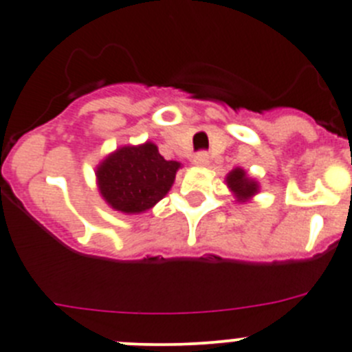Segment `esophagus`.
I'll list each match as a JSON object with an SVG mask.
<instances>
[{
  "label": "esophagus",
  "mask_w": 352,
  "mask_h": 352,
  "mask_svg": "<svg viewBox=\"0 0 352 352\" xmlns=\"http://www.w3.org/2000/svg\"><path fill=\"white\" fill-rule=\"evenodd\" d=\"M194 166H197V167H204V166H208V164H210V155L206 153V151H199L197 155H195L194 157Z\"/></svg>",
  "instance_id": "1"
}]
</instances>
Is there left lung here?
Wrapping results in <instances>:
<instances>
[{"label":"left lung","mask_w":352,"mask_h":352,"mask_svg":"<svg viewBox=\"0 0 352 352\" xmlns=\"http://www.w3.org/2000/svg\"><path fill=\"white\" fill-rule=\"evenodd\" d=\"M226 182L229 190L236 195L239 203H247L248 199H252L259 192V185H257L256 179L248 178L247 173L241 167H236L227 174Z\"/></svg>","instance_id":"left-lung-1"}]
</instances>
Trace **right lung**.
<instances>
[{"mask_svg": "<svg viewBox=\"0 0 352 352\" xmlns=\"http://www.w3.org/2000/svg\"><path fill=\"white\" fill-rule=\"evenodd\" d=\"M182 164L166 160L153 142L123 146L96 167V183L105 203L121 213L133 214L153 208L166 197Z\"/></svg>", "mask_w": 352, "mask_h": 352, "instance_id": "add662e5", "label": "right lung"}]
</instances>
